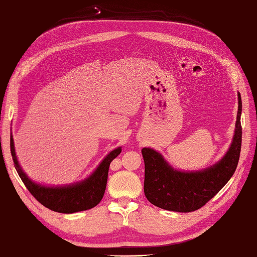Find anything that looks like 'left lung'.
Instances as JSON below:
<instances>
[{
    "label": "left lung",
    "mask_w": 257,
    "mask_h": 257,
    "mask_svg": "<svg viewBox=\"0 0 257 257\" xmlns=\"http://www.w3.org/2000/svg\"><path fill=\"white\" fill-rule=\"evenodd\" d=\"M238 109L235 131L231 146L220 161L198 172L174 169L162 154L144 147L142 155L145 164L144 192L154 206L176 212H191L212 199L234 174L242 144V100L237 92Z\"/></svg>",
    "instance_id": "left-lung-1"
}]
</instances>
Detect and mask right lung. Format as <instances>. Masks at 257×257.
I'll use <instances>...</instances> for the list:
<instances>
[{
  "label": "right lung",
  "instance_id": "1",
  "mask_svg": "<svg viewBox=\"0 0 257 257\" xmlns=\"http://www.w3.org/2000/svg\"><path fill=\"white\" fill-rule=\"evenodd\" d=\"M121 152L122 147L113 150L87 179L77 184L47 187L34 182L23 172L17 161L13 136L11 134V154L13 157L14 167L22 181L37 201L59 213H75L94 208L103 198L110 164Z\"/></svg>",
  "mask_w": 257,
  "mask_h": 257
}]
</instances>
